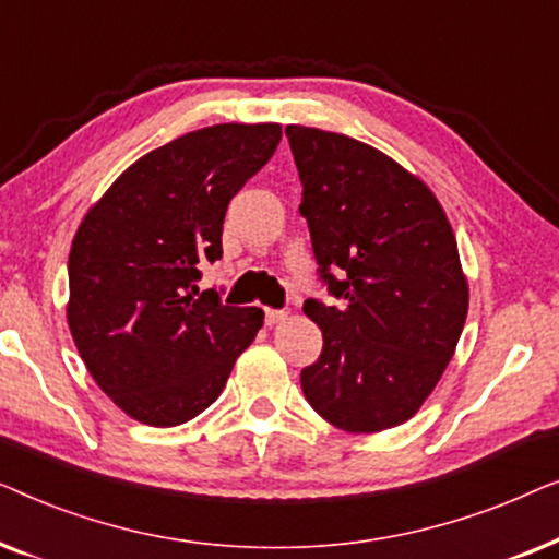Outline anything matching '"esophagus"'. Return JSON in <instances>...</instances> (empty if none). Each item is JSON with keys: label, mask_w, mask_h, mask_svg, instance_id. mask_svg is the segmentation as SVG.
Listing matches in <instances>:
<instances>
[{"label": "esophagus", "mask_w": 559, "mask_h": 559, "mask_svg": "<svg viewBox=\"0 0 559 559\" xmlns=\"http://www.w3.org/2000/svg\"><path fill=\"white\" fill-rule=\"evenodd\" d=\"M264 320H266V325L285 323V320H287V312H285V310H266V312H264Z\"/></svg>", "instance_id": "34e87169"}]
</instances>
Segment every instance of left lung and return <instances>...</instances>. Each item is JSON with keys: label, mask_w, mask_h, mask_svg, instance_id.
Masks as SVG:
<instances>
[{"label": "left lung", "mask_w": 559, "mask_h": 559, "mask_svg": "<svg viewBox=\"0 0 559 559\" xmlns=\"http://www.w3.org/2000/svg\"><path fill=\"white\" fill-rule=\"evenodd\" d=\"M285 134L320 277L338 300L302 305L323 331L302 394L338 430H389L417 415L463 333L468 280L455 234L427 182L381 150L316 127Z\"/></svg>", "instance_id": "8db88e82"}]
</instances>
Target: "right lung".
<instances>
[{
	"label": "right lung",
	"instance_id": "obj_1",
	"mask_svg": "<svg viewBox=\"0 0 559 559\" xmlns=\"http://www.w3.org/2000/svg\"><path fill=\"white\" fill-rule=\"evenodd\" d=\"M274 124H216L147 152L91 205L68 254L66 318L102 392L136 423L173 427L209 409L264 312L198 295L224 254L228 201L270 163Z\"/></svg>",
	"mask_w": 559,
	"mask_h": 559
}]
</instances>
